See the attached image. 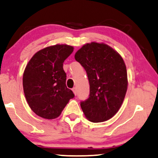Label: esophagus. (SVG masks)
Listing matches in <instances>:
<instances>
[{
    "label": "esophagus",
    "instance_id": "esophagus-1",
    "mask_svg": "<svg viewBox=\"0 0 158 158\" xmlns=\"http://www.w3.org/2000/svg\"><path fill=\"white\" fill-rule=\"evenodd\" d=\"M72 90H73V94H75V95H77V88L75 87V88H73V89H72Z\"/></svg>",
    "mask_w": 158,
    "mask_h": 158
}]
</instances>
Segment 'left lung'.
I'll return each instance as SVG.
<instances>
[{
    "mask_svg": "<svg viewBox=\"0 0 158 158\" xmlns=\"http://www.w3.org/2000/svg\"><path fill=\"white\" fill-rule=\"evenodd\" d=\"M75 59L86 70L90 84L89 97L80 104L85 116L93 123L110 119L122 106L128 88L122 56L108 44L91 42L76 52Z\"/></svg>",
    "mask_w": 158,
    "mask_h": 158,
    "instance_id": "left-lung-1",
    "label": "left lung"
}]
</instances>
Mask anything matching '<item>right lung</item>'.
Listing matches in <instances>:
<instances>
[{
  "instance_id": "add662e5",
  "label": "right lung",
  "mask_w": 158,
  "mask_h": 158,
  "mask_svg": "<svg viewBox=\"0 0 158 158\" xmlns=\"http://www.w3.org/2000/svg\"><path fill=\"white\" fill-rule=\"evenodd\" d=\"M73 51V47L56 44L34 54L23 75V88L29 106L42 118H57L74 97L66 86L63 63Z\"/></svg>"
}]
</instances>
